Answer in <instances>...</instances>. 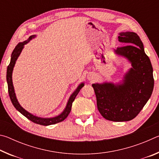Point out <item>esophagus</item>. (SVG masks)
I'll list each match as a JSON object with an SVG mask.
<instances>
[{
	"instance_id": "esophagus-1",
	"label": "esophagus",
	"mask_w": 159,
	"mask_h": 159,
	"mask_svg": "<svg viewBox=\"0 0 159 159\" xmlns=\"http://www.w3.org/2000/svg\"><path fill=\"white\" fill-rule=\"evenodd\" d=\"M88 79H90V80H92V79H95V76H94L93 74H90L89 77H88Z\"/></svg>"
}]
</instances>
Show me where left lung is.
Listing matches in <instances>:
<instances>
[{
	"label": "left lung",
	"instance_id": "obj_1",
	"mask_svg": "<svg viewBox=\"0 0 159 159\" xmlns=\"http://www.w3.org/2000/svg\"><path fill=\"white\" fill-rule=\"evenodd\" d=\"M118 41L127 45L117 48L115 52L127 58L133 68L125 74L122 84L92 85L99 113L107 120L116 122L135 118L149 100L154 85L152 63L138 35L123 32Z\"/></svg>",
	"mask_w": 159,
	"mask_h": 159
}]
</instances>
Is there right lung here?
<instances>
[{
    "instance_id": "obj_1",
    "label": "right lung",
    "mask_w": 159,
    "mask_h": 159,
    "mask_svg": "<svg viewBox=\"0 0 159 159\" xmlns=\"http://www.w3.org/2000/svg\"><path fill=\"white\" fill-rule=\"evenodd\" d=\"M34 37H35V36H31L29 37V39L28 40H26V41H24L22 43H19L17 45V46L15 47L14 50L12 51V53L11 55V60H10V64L7 66V76H6L7 87H8L9 96H10V99H11L12 104L15 107V109H17V111H20L21 114L25 116V117L27 118L28 119L30 120L31 121L36 123V124L42 125H53V124H55V123L63 121V120L65 119L67 116H68V115L69 114V113L71 110L72 103H73V102L74 101V99H75V98H76V97L78 95V93H79L80 90L81 89L83 86H84V83H81V84L79 85V87L77 88V89L74 91L73 94L71 95V97H70L69 101H68V102H67V104H66L65 109L64 110V111L61 113L60 115L54 117V118H39V117L35 116L32 115L31 114H30V113L26 111L25 109H23L22 107L20 106V104H19L17 99V98H16L15 90H14V87H13V84H12V74L13 67H14V66H15L16 60H17V59L18 58L19 55H20L21 50H22L23 48H24V45L30 41L32 38H34Z\"/></svg>"
}]
</instances>
